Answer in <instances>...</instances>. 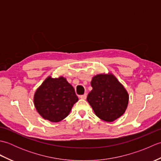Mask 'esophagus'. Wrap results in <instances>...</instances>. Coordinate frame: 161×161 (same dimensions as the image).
I'll list each match as a JSON object with an SVG mask.
<instances>
[{
	"mask_svg": "<svg viewBox=\"0 0 161 161\" xmlns=\"http://www.w3.org/2000/svg\"><path fill=\"white\" fill-rule=\"evenodd\" d=\"M86 97H87V94H84V95H80V97L81 99H82V100H86Z\"/></svg>",
	"mask_w": 161,
	"mask_h": 161,
	"instance_id": "obj_1",
	"label": "esophagus"
}]
</instances>
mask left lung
<instances>
[{"instance_id":"8db88e82","label":"left lung","mask_w":161,"mask_h":161,"mask_svg":"<svg viewBox=\"0 0 161 161\" xmlns=\"http://www.w3.org/2000/svg\"><path fill=\"white\" fill-rule=\"evenodd\" d=\"M93 88L87 101L99 118L114 122L125 114L129 103V94L114 75L102 73L91 80Z\"/></svg>"}]
</instances>
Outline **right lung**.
<instances>
[{
    "label": "right lung",
    "instance_id": "add662e5",
    "mask_svg": "<svg viewBox=\"0 0 161 161\" xmlns=\"http://www.w3.org/2000/svg\"><path fill=\"white\" fill-rule=\"evenodd\" d=\"M78 101L74 88L61 76L47 77L34 95V104L43 118L58 122L66 118Z\"/></svg>",
    "mask_w": 161,
    "mask_h": 161
}]
</instances>
